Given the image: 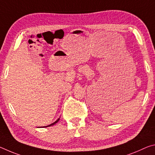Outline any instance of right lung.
I'll return each instance as SVG.
<instances>
[{
    "label": "right lung",
    "mask_w": 155,
    "mask_h": 155,
    "mask_svg": "<svg viewBox=\"0 0 155 155\" xmlns=\"http://www.w3.org/2000/svg\"><path fill=\"white\" fill-rule=\"evenodd\" d=\"M59 119H60V117H59V118H58V119H57V120H56V121H55V122H53V123H52V124H49V125H48V126H46V127H41V128H44V127H51V126H52V125L55 124L57 122H58V121H59Z\"/></svg>",
    "instance_id": "1"
}]
</instances>
